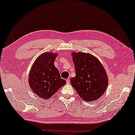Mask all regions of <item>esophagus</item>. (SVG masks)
<instances>
[{"mask_svg": "<svg viewBox=\"0 0 135 135\" xmlns=\"http://www.w3.org/2000/svg\"><path fill=\"white\" fill-rule=\"evenodd\" d=\"M66 83L68 84H70V79H69V78H68V79H66Z\"/></svg>", "mask_w": 135, "mask_h": 135, "instance_id": "1", "label": "esophagus"}]
</instances>
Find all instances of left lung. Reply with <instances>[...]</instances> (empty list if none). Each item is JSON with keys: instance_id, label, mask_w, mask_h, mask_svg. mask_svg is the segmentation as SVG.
Instances as JSON below:
<instances>
[{"instance_id": "left-lung-1", "label": "left lung", "mask_w": 135, "mask_h": 135, "mask_svg": "<svg viewBox=\"0 0 135 135\" xmlns=\"http://www.w3.org/2000/svg\"><path fill=\"white\" fill-rule=\"evenodd\" d=\"M76 76L70 83L79 96L87 102L96 100L104 93L108 84L106 70L100 61L91 54L72 52Z\"/></svg>"}]
</instances>
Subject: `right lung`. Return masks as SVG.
Returning a JSON list of instances; mask_svg holds the SVG:
<instances>
[{
    "label": "right lung",
    "instance_id": "obj_1",
    "mask_svg": "<svg viewBox=\"0 0 135 135\" xmlns=\"http://www.w3.org/2000/svg\"><path fill=\"white\" fill-rule=\"evenodd\" d=\"M57 53L44 52L36 59L31 68L28 84L35 94L43 99L50 98L65 85L58 69L54 66Z\"/></svg>",
    "mask_w": 135,
    "mask_h": 135
}]
</instances>
